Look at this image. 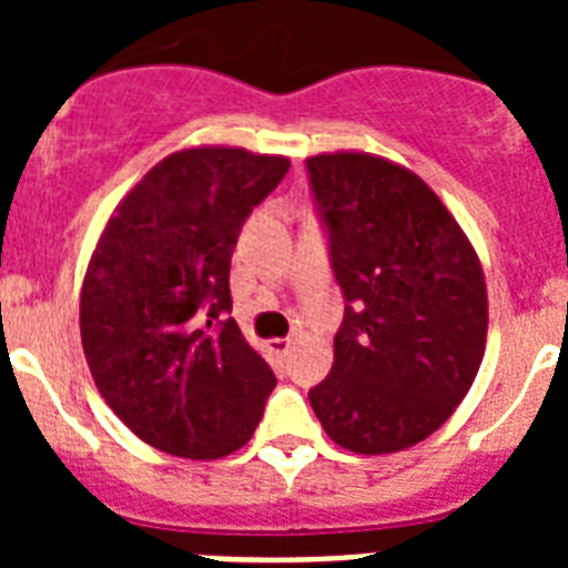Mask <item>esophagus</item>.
Listing matches in <instances>:
<instances>
[{
  "label": "esophagus",
  "instance_id": "34e87169",
  "mask_svg": "<svg viewBox=\"0 0 568 568\" xmlns=\"http://www.w3.org/2000/svg\"><path fill=\"white\" fill-rule=\"evenodd\" d=\"M290 346H293V341H290V338H273V341H267V349H270V355H273L275 361H284V358H287Z\"/></svg>",
  "mask_w": 568,
  "mask_h": 568
}]
</instances>
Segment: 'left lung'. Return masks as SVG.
<instances>
[{
	"mask_svg": "<svg viewBox=\"0 0 568 568\" xmlns=\"http://www.w3.org/2000/svg\"><path fill=\"white\" fill-rule=\"evenodd\" d=\"M307 170L349 301L333 373L310 404L349 453H400L440 429L478 375L484 267L438 193L404 164L338 150L310 155Z\"/></svg>",
	"mask_w": 568,
	"mask_h": 568,
	"instance_id": "8db88e82",
	"label": "left lung"
}]
</instances>
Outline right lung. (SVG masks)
<instances>
[{
    "mask_svg": "<svg viewBox=\"0 0 568 568\" xmlns=\"http://www.w3.org/2000/svg\"><path fill=\"white\" fill-rule=\"evenodd\" d=\"M290 159L224 144L164 155L104 224L84 270L79 329L90 375L135 438L215 460L253 438L275 375L233 318L241 224Z\"/></svg>",
    "mask_w": 568,
    "mask_h": 568,
    "instance_id": "add662e5",
    "label": "right lung"
}]
</instances>
